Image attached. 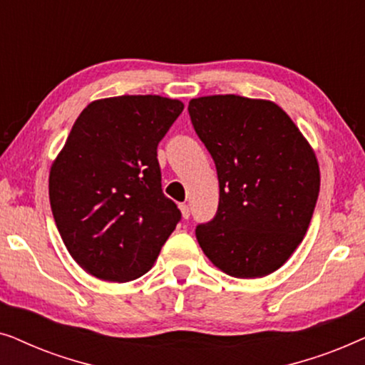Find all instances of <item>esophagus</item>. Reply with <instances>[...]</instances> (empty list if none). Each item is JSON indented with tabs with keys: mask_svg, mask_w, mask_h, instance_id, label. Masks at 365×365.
Listing matches in <instances>:
<instances>
[{
	"mask_svg": "<svg viewBox=\"0 0 365 365\" xmlns=\"http://www.w3.org/2000/svg\"><path fill=\"white\" fill-rule=\"evenodd\" d=\"M179 209H181V214H182V219H189V214H191V211H189V206L187 204H179Z\"/></svg>",
	"mask_w": 365,
	"mask_h": 365,
	"instance_id": "1",
	"label": "esophagus"
}]
</instances>
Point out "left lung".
Masks as SVG:
<instances>
[{"label":"left lung","instance_id":"obj_1","mask_svg":"<svg viewBox=\"0 0 365 365\" xmlns=\"http://www.w3.org/2000/svg\"><path fill=\"white\" fill-rule=\"evenodd\" d=\"M187 109L219 179L217 212L196 227L199 246L232 277L277 271L302 242L317 202L311 144L266 99L216 94L191 99Z\"/></svg>","mask_w":365,"mask_h":365}]
</instances>
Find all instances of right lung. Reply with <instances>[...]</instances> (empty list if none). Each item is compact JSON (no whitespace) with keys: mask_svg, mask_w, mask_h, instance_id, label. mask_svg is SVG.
<instances>
[{"mask_svg":"<svg viewBox=\"0 0 365 365\" xmlns=\"http://www.w3.org/2000/svg\"><path fill=\"white\" fill-rule=\"evenodd\" d=\"M184 104L163 96L89 103L49 171L54 222L71 257L113 282L153 267L181 211L161 189L158 144Z\"/></svg>","mask_w":365,"mask_h":365,"instance_id":"add662e5","label":"right lung"}]
</instances>
